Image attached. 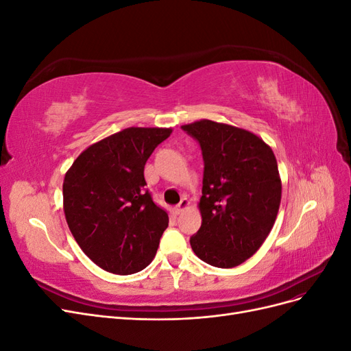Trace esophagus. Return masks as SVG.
<instances>
[{"mask_svg": "<svg viewBox=\"0 0 351 351\" xmlns=\"http://www.w3.org/2000/svg\"><path fill=\"white\" fill-rule=\"evenodd\" d=\"M189 200L186 199V197H183L182 199V202H180V204L176 206V212H177V214H182V212L186 209V208H189Z\"/></svg>", "mask_w": 351, "mask_h": 351, "instance_id": "1", "label": "esophagus"}]
</instances>
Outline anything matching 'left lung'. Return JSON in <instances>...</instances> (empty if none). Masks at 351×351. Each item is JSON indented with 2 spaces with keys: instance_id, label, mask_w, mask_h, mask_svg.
Here are the masks:
<instances>
[{
  "instance_id": "1",
  "label": "left lung",
  "mask_w": 351,
  "mask_h": 351,
  "mask_svg": "<svg viewBox=\"0 0 351 351\" xmlns=\"http://www.w3.org/2000/svg\"><path fill=\"white\" fill-rule=\"evenodd\" d=\"M204 158L202 226L190 237L196 256L234 268L262 246L281 202V180L271 147L256 134L200 120L182 125Z\"/></svg>"
}]
</instances>
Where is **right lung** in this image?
<instances>
[{"label": "right lung", "instance_id": "right-lung-1", "mask_svg": "<svg viewBox=\"0 0 351 351\" xmlns=\"http://www.w3.org/2000/svg\"><path fill=\"white\" fill-rule=\"evenodd\" d=\"M171 132L124 129L83 151L64 177L69 228L105 271L134 274L155 258L168 214L154 202L143 173L147 158Z\"/></svg>", "mask_w": 351, "mask_h": 351}]
</instances>
